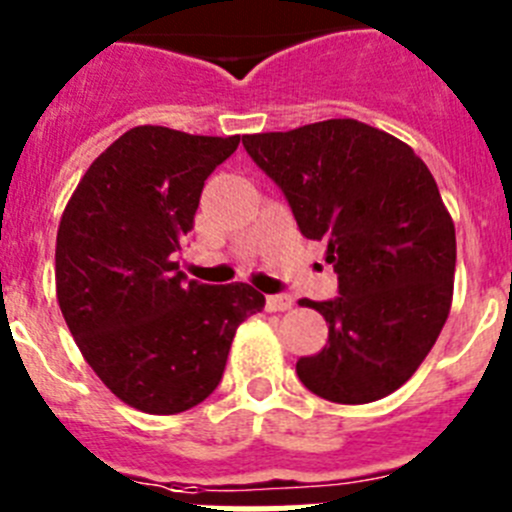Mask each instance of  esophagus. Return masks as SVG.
Wrapping results in <instances>:
<instances>
[{"label": "esophagus", "instance_id": "34e87169", "mask_svg": "<svg viewBox=\"0 0 512 512\" xmlns=\"http://www.w3.org/2000/svg\"><path fill=\"white\" fill-rule=\"evenodd\" d=\"M292 307V297L289 295H269L266 297V310L269 312H287Z\"/></svg>", "mask_w": 512, "mask_h": 512}]
</instances>
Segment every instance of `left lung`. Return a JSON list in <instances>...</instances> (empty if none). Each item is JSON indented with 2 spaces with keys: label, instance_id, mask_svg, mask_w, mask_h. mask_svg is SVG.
Masks as SVG:
<instances>
[{
  "label": "left lung",
  "instance_id": "left-lung-1",
  "mask_svg": "<svg viewBox=\"0 0 512 512\" xmlns=\"http://www.w3.org/2000/svg\"><path fill=\"white\" fill-rule=\"evenodd\" d=\"M248 156L282 187L297 228L328 241L341 295L302 300L328 343L297 361L307 390L364 405L400 390L436 343L454 300L456 233L436 179L408 143L341 117L243 135Z\"/></svg>",
  "mask_w": 512,
  "mask_h": 512
}]
</instances>
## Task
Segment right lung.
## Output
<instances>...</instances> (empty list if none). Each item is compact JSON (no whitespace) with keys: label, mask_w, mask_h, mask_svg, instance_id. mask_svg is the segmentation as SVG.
<instances>
[{"label":"right lung","mask_w":512,"mask_h":512,"mask_svg":"<svg viewBox=\"0 0 512 512\" xmlns=\"http://www.w3.org/2000/svg\"><path fill=\"white\" fill-rule=\"evenodd\" d=\"M241 135L138 125L81 176L56 235V297L71 336L125 405L176 415L215 392L235 330L261 312L251 284L187 282L174 261L205 179Z\"/></svg>","instance_id":"right-lung-1"}]
</instances>
